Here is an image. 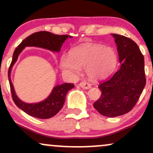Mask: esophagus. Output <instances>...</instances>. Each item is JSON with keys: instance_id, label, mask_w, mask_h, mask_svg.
<instances>
[{"instance_id": "esophagus-1", "label": "esophagus", "mask_w": 153, "mask_h": 153, "mask_svg": "<svg viewBox=\"0 0 153 153\" xmlns=\"http://www.w3.org/2000/svg\"><path fill=\"white\" fill-rule=\"evenodd\" d=\"M79 85H80V87H81L82 88H84V89H90L91 88V84L88 83V82H80Z\"/></svg>"}]
</instances>
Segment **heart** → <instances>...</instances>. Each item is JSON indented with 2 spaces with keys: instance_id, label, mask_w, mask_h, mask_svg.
Returning <instances> with one entry per match:
<instances>
[{
  "instance_id": "1",
  "label": "heart",
  "mask_w": 153,
  "mask_h": 153,
  "mask_svg": "<svg viewBox=\"0 0 153 153\" xmlns=\"http://www.w3.org/2000/svg\"><path fill=\"white\" fill-rule=\"evenodd\" d=\"M117 55L111 47L88 43L75 47L71 54L64 53L59 59V68L69 74H78L80 68H85L89 78L98 80L108 76L114 69Z\"/></svg>"
}]
</instances>
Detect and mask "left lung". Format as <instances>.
<instances>
[{
    "instance_id": "left-lung-1",
    "label": "left lung",
    "mask_w": 153,
    "mask_h": 153,
    "mask_svg": "<svg viewBox=\"0 0 153 153\" xmlns=\"http://www.w3.org/2000/svg\"><path fill=\"white\" fill-rule=\"evenodd\" d=\"M115 39L120 68L101 82V96L94 107L101 115L115 117L128 113L137 102L146 84L145 61L140 48L131 39L111 34Z\"/></svg>"
}]
</instances>
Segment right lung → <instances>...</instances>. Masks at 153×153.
Here are the masks:
<instances>
[{
  "label": "right lung",
  "mask_w": 153,
  "mask_h": 153,
  "mask_svg": "<svg viewBox=\"0 0 153 153\" xmlns=\"http://www.w3.org/2000/svg\"><path fill=\"white\" fill-rule=\"evenodd\" d=\"M68 38H72L68 35L54 34L49 31H39L31 34L21 42L13 54L12 62L8 70L9 80L12 98L15 104L27 114L38 119H46L57 114L64 105L68 92L75 87L73 83H63L57 85L45 100L37 103H26L17 96L10 78L11 70L18 59L19 54L26 47H35L42 48L53 52H59L63 43Z\"/></svg>",
  "instance_id": "obj_1"
}]
</instances>
